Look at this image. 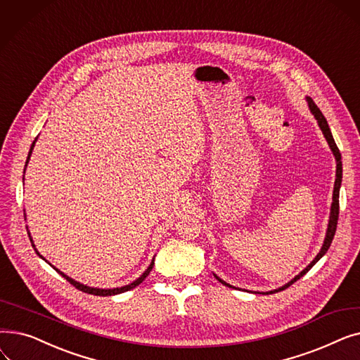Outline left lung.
I'll list each match as a JSON object with an SVG mask.
<instances>
[{
    "label": "left lung",
    "mask_w": 360,
    "mask_h": 360,
    "mask_svg": "<svg viewBox=\"0 0 360 360\" xmlns=\"http://www.w3.org/2000/svg\"><path fill=\"white\" fill-rule=\"evenodd\" d=\"M307 102H308L309 110L312 112V115L315 117V120H316V122H318L321 131H323V134H324V137H326V140H327V143H328V146H330V148H331V151H333V155H334V158H335V162H337L335 182H334V191H333V202H331V212H330L328 228H327V233H326V239H324L323 247H321V251H319L318 255L312 259V262L309 264V266H308L304 271H300V273H299L295 278H292L289 283H286L285 286H281V288H278V289H276V290H271V292H267V295H269V293H273V292H280V290L288 289L290 285H293V283H295L296 280H299L302 276L307 274V273L315 266V264L326 255V252L328 251L330 245H331V242H333V238H334V235H335V229H337V220H338V195H340V186H342V178H343L342 155H340V150H338V147H337V144H335V141H334V139H333V134H331V131H330L328 122H327L326 117L323 115V112L319 110V108L315 105V102H314L309 96H307ZM214 277L221 283V285L228 286V288H233V286L229 285V283H226L224 280H221L220 277H217L216 274H214Z\"/></svg>",
    "instance_id": "1"
}]
</instances>
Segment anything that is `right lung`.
<instances>
[{
    "mask_svg": "<svg viewBox=\"0 0 360 360\" xmlns=\"http://www.w3.org/2000/svg\"><path fill=\"white\" fill-rule=\"evenodd\" d=\"M34 143H36V140L32 143V147H30V151H29V156H27V160H26V166H27L29 159H30V156H32V150H33V147H34ZM27 233H29V232H27ZM29 238H30L32 247L34 248L36 254L39 255L42 259H45L39 252H37V250H36V247H34V243H33V239H32L30 233H29ZM45 261H46V259H45ZM153 264H155V259H151V262H150V266L147 267V270H146V271H144V273H143L137 280H134L132 283H129V285L122 286V288H113V289H98V288H89V286H86V285H82V283H79V281L72 280L71 277H68L67 274H64V273H63V271H60L58 269H55L53 266H52V267H53V270H55V271H58L64 278H67L75 289H79V290H82V292H84V293H89V295H96V296H112V295H120V293H124V292H127V290H131V289H134L136 286H139L140 283H143V280L150 274L151 269H153Z\"/></svg>",
    "mask_w": 360,
    "mask_h": 360,
    "instance_id": "1",
    "label": "right lung"
}]
</instances>
